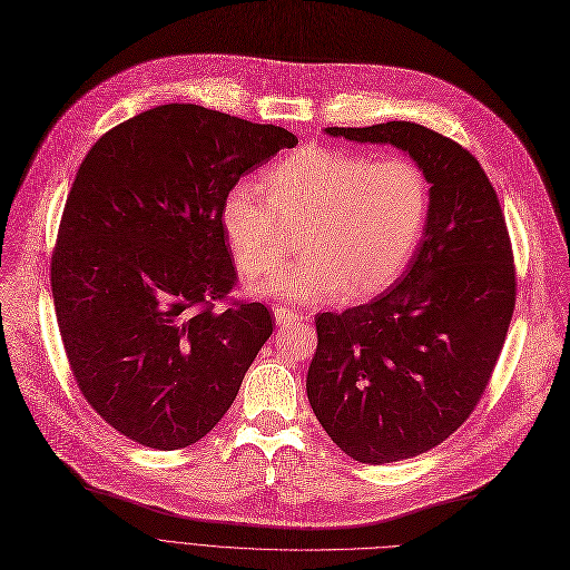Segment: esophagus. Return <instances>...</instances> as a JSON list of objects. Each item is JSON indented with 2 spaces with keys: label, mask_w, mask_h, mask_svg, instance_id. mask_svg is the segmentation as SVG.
I'll list each match as a JSON object with an SVG mask.
<instances>
[{
  "label": "esophagus",
  "mask_w": 570,
  "mask_h": 570,
  "mask_svg": "<svg viewBox=\"0 0 570 570\" xmlns=\"http://www.w3.org/2000/svg\"><path fill=\"white\" fill-rule=\"evenodd\" d=\"M274 317H276V324H294V322H298L301 317H298V313H294L292 308H287V306H274Z\"/></svg>",
  "instance_id": "34e87169"
}]
</instances>
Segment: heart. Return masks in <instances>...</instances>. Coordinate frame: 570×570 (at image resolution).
<instances>
[{
    "label": "heart",
    "mask_w": 570,
    "mask_h": 570,
    "mask_svg": "<svg viewBox=\"0 0 570 570\" xmlns=\"http://www.w3.org/2000/svg\"><path fill=\"white\" fill-rule=\"evenodd\" d=\"M234 184L220 223L234 264L246 278L272 274L289 250L287 227H301L296 264L255 294L285 296L304 304L345 294L371 296L389 287L412 259L430 212V184L407 156L306 147L264 177Z\"/></svg>",
    "instance_id": "obj_1"
}]
</instances>
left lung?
Wrapping results in <instances>:
<instances>
[{
  "mask_svg": "<svg viewBox=\"0 0 570 570\" xmlns=\"http://www.w3.org/2000/svg\"><path fill=\"white\" fill-rule=\"evenodd\" d=\"M407 151L430 184L423 239L397 283L315 317L306 391L341 451L365 464L421 455L470 419L507 341L515 264L499 197L479 160L421 124L326 128Z\"/></svg>",
  "mask_w": 570,
  "mask_h": 570,
  "instance_id": "obj_1",
  "label": "left lung"
}]
</instances>
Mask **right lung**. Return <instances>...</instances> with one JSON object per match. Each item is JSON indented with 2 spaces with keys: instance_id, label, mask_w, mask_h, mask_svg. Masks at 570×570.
Masks as SVG:
<instances>
[{
  "instance_id": "right-lung-1",
  "label": "right lung",
  "mask_w": 570,
  "mask_h": 570,
  "mask_svg": "<svg viewBox=\"0 0 570 570\" xmlns=\"http://www.w3.org/2000/svg\"><path fill=\"white\" fill-rule=\"evenodd\" d=\"M294 132L193 104L115 126L85 156L50 262L57 324L87 403L158 451L199 442L272 336V313L234 301L220 223L227 190L296 147Z\"/></svg>"
}]
</instances>
